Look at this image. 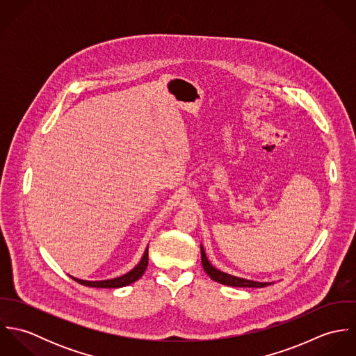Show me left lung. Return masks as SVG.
Listing matches in <instances>:
<instances>
[{"label": "left lung", "mask_w": 356, "mask_h": 356, "mask_svg": "<svg viewBox=\"0 0 356 356\" xmlns=\"http://www.w3.org/2000/svg\"><path fill=\"white\" fill-rule=\"evenodd\" d=\"M202 248V264L205 273L211 277V280L222 284V285H227V286H236V288H263L267 285H271V282H256L251 280H245V278H240V277H234L230 274H226L218 268H215L207 259L205 252H204L203 245Z\"/></svg>", "instance_id": "1"}]
</instances>
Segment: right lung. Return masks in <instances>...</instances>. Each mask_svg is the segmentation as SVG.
<instances>
[{"label":"right lung","mask_w":356,"mask_h":356,"mask_svg":"<svg viewBox=\"0 0 356 356\" xmlns=\"http://www.w3.org/2000/svg\"><path fill=\"white\" fill-rule=\"evenodd\" d=\"M148 267V248L145 250L143 259L140 260V263L127 274L118 277V278H112V280H105V281H85V280H78L71 277L74 281L79 282L81 285L85 286H92V288H122V286H127L133 282H136L137 280H140L143 277V274L145 273Z\"/></svg>","instance_id":"1"}]
</instances>
